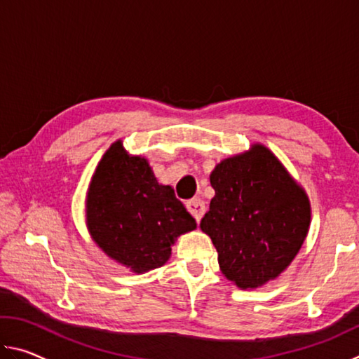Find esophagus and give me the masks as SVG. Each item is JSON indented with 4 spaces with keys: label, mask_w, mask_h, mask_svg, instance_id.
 <instances>
[{
    "label": "esophagus",
    "mask_w": 359,
    "mask_h": 359,
    "mask_svg": "<svg viewBox=\"0 0 359 359\" xmlns=\"http://www.w3.org/2000/svg\"><path fill=\"white\" fill-rule=\"evenodd\" d=\"M187 209L194 218H196V222L201 220L203 215L205 214V204L201 198L190 199V201L187 203Z\"/></svg>",
    "instance_id": "1"
}]
</instances>
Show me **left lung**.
Returning a JSON list of instances; mask_svg holds the SVG:
<instances>
[{
  "instance_id": "left-lung-1",
  "label": "left lung",
  "mask_w": 359,
  "mask_h": 359,
  "mask_svg": "<svg viewBox=\"0 0 359 359\" xmlns=\"http://www.w3.org/2000/svg\"><path fill=\"white\" fill-rule=\"evenodd\" d=\"M201 226L223 276L242 290L274 280L299 252L311 226V201L272 151L253 144L218 163Z\"/></svg>"
}]
</instances>
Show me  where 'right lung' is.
<instances>
[{"instance_id":"obj_1","label":"right lung","mask_w":359,"mask_h":359,"mask_svg":"<svg viewBox=\"0 0 359 359\" xmlns=\"http://www.w3.org/2000/svg\"><path fill=\"white\" fill-rule=\"evenodd\" d=\"M85 212L96 245L136 274L165 264L175 239L196 228L172 188L158 184L149 161L130 155L121 141L96 166Z\"/></svg>"}]
</instances>
